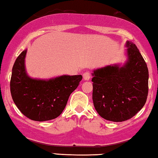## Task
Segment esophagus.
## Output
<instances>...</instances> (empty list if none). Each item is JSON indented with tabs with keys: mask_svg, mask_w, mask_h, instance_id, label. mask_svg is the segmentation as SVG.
<instances>
[{
	"mask_svg": "<svg viewBox=\"0 0 158 158\" xmlns=\"http://www.w3.org/2000/svg\"><path fill=\"white\" fill-rule=\"evenodd\" d=\"M91 77V73L89 71H87L83 74V78L85 81H89Z\"/></svg>",
	"mask_w": 158,
	"mask_h": 158,
	"instance_id": "obj_1",
	"label": "esophagus"
}]
</instances>
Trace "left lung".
<instances>
[{
    "label": "left lung",
    "instance_id": "obj_1",
    "mask_svg": "<svg viewBox=\"0 0 158 158\" xmlns=\"http://www.w3.org/2000/svg\"><path fill=\"white\" fill-rule=\"evenodd\" d=\"M128 60L123 67L107 66L93 72V100L107 120H129L143 108L148 94L147 64L134 43L127 42Z\"/></svg>",
    "mask_w": 158,
    "mask_h": 158
}]
</instances>
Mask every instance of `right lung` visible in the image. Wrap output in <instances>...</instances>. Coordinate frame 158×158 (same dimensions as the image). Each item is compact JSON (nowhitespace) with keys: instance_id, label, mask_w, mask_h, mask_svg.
<instances>
[{"instance_id":"obj_1","label":"right lung","mask_w":158,"mask_h":158,"mask_svg":"<svg viewBox=\"0 0 158 158\" xmlns=\"http://www.w3.org/2000/svg\"><path fill=\"white\" fill-rule=\"evenodd\" d=\"M23 51L15 60L10 78L13 102L27 118L35 121L56 118L62 113L70 94L82 81L81 75H63L48 81L32 79L25 70Z\"/></svg>"}]
</instances>
